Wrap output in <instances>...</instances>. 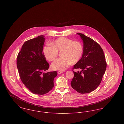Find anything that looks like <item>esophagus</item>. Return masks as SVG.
I'll use <instances>...</instances> for the list:
<instances>
[{
	"mask_svg": "<svg viewBox=\"0 0 124 124\" xmlns=\"http://www.w3.org/2000/svg\"><path fill=\"white\" fill-rule=\"evenodd\" d=\"M64 72V71H58V74H61V73H63Z\"/></svg>",
	"mask_w": 124,
	"mask_h": 124,
	"instance_id": "esophagus-1",
	"label": "esophagus"
}]
</instances>
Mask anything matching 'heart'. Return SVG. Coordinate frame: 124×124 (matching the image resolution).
I'll list each match as a JSON object with an SVG mask.
<instances>
[{
	"label": "heart",
	"mask_w": 124,
	"mask_h": 124,
	"mask_svg": "<svg viewBox=\"0 0 124 124\" xmlns=\"http://www.w3.org/2000/svg\"><path fill=\"white\" fill-rule=\"evenodd\" d=\"M58 52H62L61 58L52 63L53 70L64 71L73 63L78 62L82 56L83 49L82 44L78 41H72L67 38L62 37L55 40L52 45L44 47L43 52L46 59L53 61L57 58Z\"/></svg>",
	"instance_id": "b5f03b06"
}]
</instances>
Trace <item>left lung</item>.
<instances>
[{
	"instance_id": "1",
	"label": "left lung",
	"mask_w": 124,
	"mask_h": 124,
	"mask_svg": "<svg viewBox=\"0 0 124 124\" xmlns=\"http://www.w3.org/2000/svg\"><path fill=\"white\" fill-rule=\"evenodd\" d=\"M83 42L82 56L74 65L75 72L71 83V87L80 93L93 91L100 85L106 68L104 52L99 44L82 33H78Z\"/></svg>"
}]
</instances>
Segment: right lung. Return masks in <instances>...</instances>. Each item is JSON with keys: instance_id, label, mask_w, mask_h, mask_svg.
I'll list each match as a JSON object with an SVG mask.
<instances>
[{"instance_id": "obj_1", "label": "right lung", "mask_w": 124, "mask_h": 124, "mask_svg": "<svg viewBox=\"0 0 124 124\" xmlns=\"http://www.w3.org/2000/svg\"><path fill=\"white\" fill-rule=\"evenodd\" d=\"M45 36L40 35L25 42L18 54L17 66L22 82L35 94L47 93L54 86L56 71L43 73L49 64L43 53Z\"/></svg>"}]
</instances>
